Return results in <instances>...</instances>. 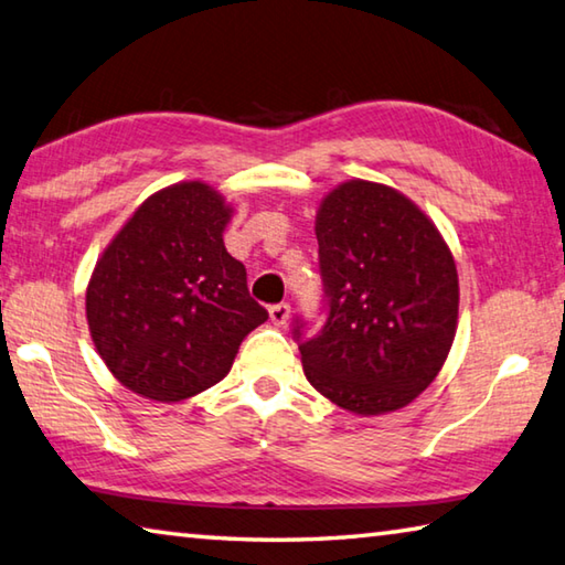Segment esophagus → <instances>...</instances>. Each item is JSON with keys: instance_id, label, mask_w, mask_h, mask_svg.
<instances>
[{"instance_id": "34e87169", "label": "esophagus", "mask_w": 565, "mask_h": 565, "mask_svg": "<svg viewBox=\"0 0 565 565\" xmlns=\"http://www.w3.org/2000/svg\"><path fill=\"white\" fill-rule=\"evenodd\" d=\"M289 316H291V306L289 303H274V306H269V318H271V323L274 326H286V321H289Z\"/></svg>"}]
</instances>
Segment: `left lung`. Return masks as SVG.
I'll return each instance as SVG.
<instances>
[{"instance_id": "8db88e82", "label": "left lung", "mask_w": 565, "mask_h": 565, "mask_svg": "<svg viewBox=\"0 0 565 565\" xmlns=\"http://www.w3.org/2000/svg\"><path fill=\"white\" fill-rule=\"evenodd\" d=\"M328 318L301 338L309 383L355 415L405 407L435 381L459 316L455 256L435 222L381 182L348 180L316 212Z\"/></svg>"}]
</instances>
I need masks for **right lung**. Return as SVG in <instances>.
I'll use <instances>...</instances> for the list:
<instances>
[{"label": "right lung", "mask_w": 565, "mask_h": 565, "mask_svg": "<svg viewBox=\"0 0 565 565\" xmlns=\"http://www.w3.org/2000/svg\"><path fill=\"white\" fill-rule=\"evenodd\" d=\"M232 207L202 180L140 204L96 262L86 318L113 377L158 403L220 383L244 338L269 313L224 247Z\"/></svg>", "instance_id": "obj_1"}]
</instances>
